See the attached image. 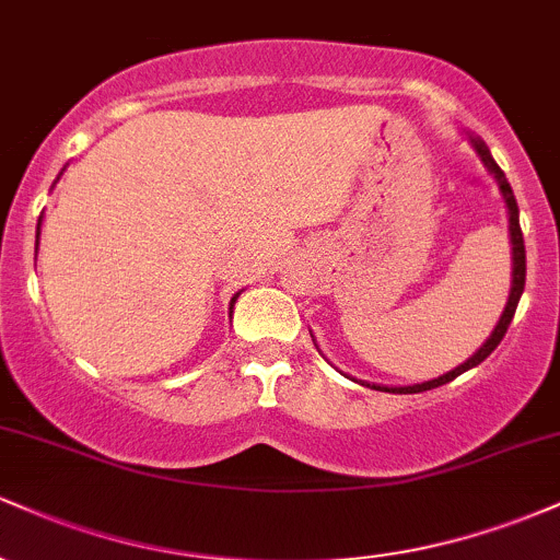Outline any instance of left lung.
Returning <instances> with one entry per match:
<instances>
[{
  "label": "left lung",
  "instance_id": "obj_1",
  "mask_svg": "<svg viewBox=\"0 0 560 560\" xmlns=\"http://www.w3.org/2000/svg\"><path fill=\"white\" fill-rule=\"evenodd\" d=\"M464 133L468 137V141H471L474 152H477L481 163H485V168L490 171L494 182H498V189H500V195H503V202H505V210H508V236H511V260H513V268H511V292H508V302H505L503 313H500V320H498V324H494L492 334L485 339V345H481L479 350L474 352L471 358H468V361H464L460 365H455L453 371H447V374H442V376H436V378H429V382H421V384H405V387H387V384L361 382V384H365V387H371V389L392 392V395H416V392H427V389L442 387V384L453 382L455 376H460V374H464V371L474 369V365H479L481 361H485L487 355H490L494 347L500 345V339L505 337L508 326H511L513 313H516L518 300H522V294H524V281H526V249H524L522 226H518V205H516V197H513V189H511V184H508L505 173L500 171L498 163H494L490 147H487L485 141H481V139L477 137V133H471V131H464ZM311 337H313V331H311ZM313 342H316V339H313ZM316 347H318V345H316ZM345 376H347V374H345Z\"/></svg>",
  "mask_w": 560,
  "mask_h": 560
}]
</instances>
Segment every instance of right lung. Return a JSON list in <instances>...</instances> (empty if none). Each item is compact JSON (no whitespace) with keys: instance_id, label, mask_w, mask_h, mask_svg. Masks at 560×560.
<instances>
[{"instance_id":"right-lung-1","label":"right lung","mask_w":560,"mask_h":560,"mask_svg":"<svg viewBox=\"0 0 560 560\" xmlns=\"http://www.w3.org/2000/svg\"><path fill=\"white\" fill-rule=\"evenodd\" d=\"M60 176H62V171H60ZM60 176L55 178V184L60 182ZM55 184H52V186H55ZM38 234H42V215H38V223H36V249H38ZM240 294H242V292H236L234 298H231V305H229V307H234V302H236V298H240Z\"/></svg>"}]
</instances>
